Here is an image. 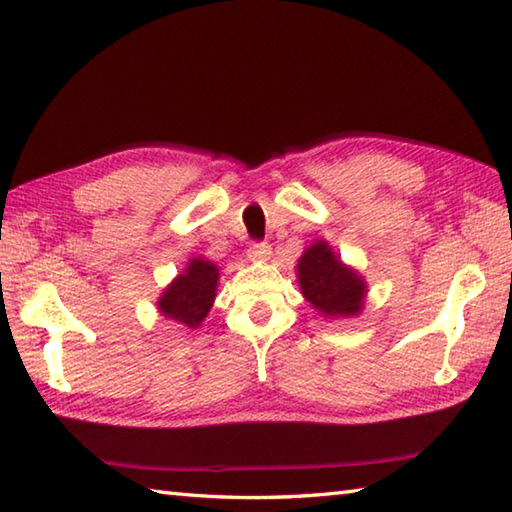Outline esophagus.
Listing matches in <instances>:
<instances>
[{
    "label": "esophagus",
    "instance_id": "obj_1",
    "mask_svg": "<svg viewBox=\"0 0 512 512\" xmlns=\"http://www.w3.org/2000/svg\"><path fill=\"white\" fill-rule=\"evenodd\" d=\"M247 252H249V258H254V260H267L269 254H271V247H269V243L256 241V243L249 245Z\"/></svg>",
    "mask_w": 512,
    "mask_h": 512
}]
</instances>
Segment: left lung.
Instances as JSON below:
<instances>
[{
	"mask_svg": "<svg viewBox=\"0 0 512 512\" xmlns=\"http://www.w3.org/2000/svg\"><path fill=\"white\" fill-rule=\"evenodd\" d=\"M298 280L304 298L317 311L333 315H357L366 287L355 271L342 265L324 241H317L306 249L298 263Z\"/></svg>",
	"mask_w": 512,
	"mask_h": 512,
	"instance_id": "left-lung-1",
	"label": "left lung"
}]
</instances>
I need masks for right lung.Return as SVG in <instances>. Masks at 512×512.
<instances>
[{
	"label": "right lung",
	"mask_w": 512,
	"mask_h": 512,
	"mask_svg": "<svg viewBox=\"0 0 512 512\" xmlns=\"http://www.w3.org/2000/svg\"><path fill=\"white\" fill-rule=\"evenodd\" d=\"M217 282H219V269L212 265L210 260L195 258L177 280L170 285L160 304L162 315L170 317L184 326L197 328L203 317L208 315L210 306L217 295Z\"/></svg>",
	"instance_id": "obj_1"
}]
</instances>
